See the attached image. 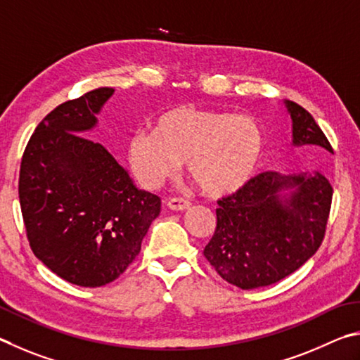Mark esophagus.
Wrapping results in <instances>:
<instances>
[{
  "mask_svg": "<svg viewBox=\"0 0 360 360\" xmlns=\"http://www.w3.org/2000/svg\"><path fill=\"white\" fill-rule=\"evenodd\" d=\"M167 207L170 210H175V212H184L186 209H190L191 202L186 199H181V198H172L167 200Z\"/></svg>",
  "mask_w": 360,
  "mask_h": 360,
  "instance_id": "obj_1",
  "label": "esophagus"
}]
</instances>
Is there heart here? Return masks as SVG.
<instances>
[{"label":"heart","instance_id":"b5f03b06","mask_svg":"<svg viewBox=\"0 0 360 360\" xmlns=\"http://www.w3.org/2000/svg\"><path fill=\"white\" fill-rule=\"evenodd\" d=\"M266 139L248 115L176 105L155 120L153 131H136L126 141V160L136 180L156 190L186 162L188 175L207 196L243 190L259 170Z\"/></svg>","mask_w":360,"mask_h":360}]
</instances>
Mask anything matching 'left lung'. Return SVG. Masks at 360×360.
Here are the masks:
<instances>
[{"label":"left lung","mask_w":360,"mask_h":360,"mask_svg":"<svg viewBox=\"0 0 360 360\" xmlns=\"http://www.w3.org/2000/svg\"><path fill=\"white\" fill-rule=\"evenodd\" d=\"M292 143L333 153L304 107L286 101ZM333 190L323 174L262 172L243 190L218 200L217 229L204 256L231 285L255 289L286 278L323 243Z\"/></svg>","instance_id":"8db88e82"}]
</instances>
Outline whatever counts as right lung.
<instances>
[{
    "mask_svg": "<svg viewBox=\"0 0 360 360\" xmlns=\"http://www.w3.org/2000/svg\"><path fill=\"white\" fill-rule=\"evenodd\" d=\"M113 88L66 101L37 124L25 148L18 198L30 247L60 278L84 288L117 280L161 212L103 145L82 136Z\"/></svg>",
    "mask_w": 360,
    "mask_h": 360,
    "instance_id": "1",
    "label": "right lung"
}]
</instances>
